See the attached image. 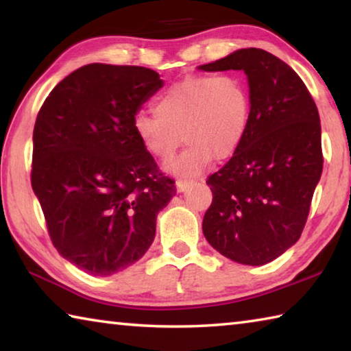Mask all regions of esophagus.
Listing matches in <instances>:
<instances>
[{"mask_svg":"<svg viewBox=\"0 0 351 351\" xmlns=\"http://www.w3.org/2000/svg\"><path fill=\"white\" fill-rule=\"evenodd\" d=\"M193 186H197V182L195 181H187V180H181V181H178L176 182V190L178 192H186V190H189L190 187H193Z\"/></svg>","mask_w":351,"mask_h":351,"instance_id":"1","label":"esophagus"}]
</instances>
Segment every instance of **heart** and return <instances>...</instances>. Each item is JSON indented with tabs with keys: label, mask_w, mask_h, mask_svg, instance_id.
Returning <instances> with one entry per match:
<instances>
[{
	"label": "heart",
	"mask_w": 351,
	"mask_h": 351,
	"mask_svg": "<svg viewBox=\"0 0 351 351\" xmlns=\"http://www.w3.org/2000/svg\"><path fill=\"white\" fill-rule=\"evenodd\" d=\"M153 111L134 117L136 138L162 162L184 139L189 145L170 170L190 178L203 173L213 158L224 161L239 150L251 122V93L237 74L187 75L158 96Z\"/></svg>",
	"instance_id": "heart-1"
}]
</instances>
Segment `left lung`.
<instances>
[{"instance_id": "left-lung-1", "label": "left lung", "mask_w": 351, "mask_h": 351, "mask_svg": "<svg viewBox=\"0 0 351 351\" xmlns=\"http://www.w3.org/2000/svg\"><path fill=\"white\" fill-rule=\"evenodd\" d=\"M198 69L243 71L251 93L245 139L207 180L213 199L203 234L213 249L237 263L266 265L300 239L322 175L317 106L293 68L257 47Z\"/></svg>"}]
</instances>
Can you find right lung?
I'll return each mask as SVG.
<instances>
[{
  "mask_svg": "<svg viewBox=\"0 0 351 351\" xmlns=\"http://www.w3.org/2000/svg\"><path fill=\"white\" fill-rule=\"evenodd\" d=\"M162 85L153 69L91 63L64 77L37 116L34 193L58 254L91 276L136 263L176 193L133 130Z\"/></svg>",
  "mask_w": 351,
  "mask_h": 351,
  "instance_id": "1",
  "label": "right lung"
}]
</instances>
